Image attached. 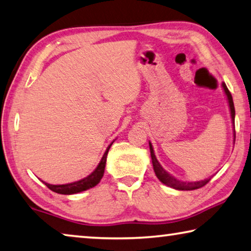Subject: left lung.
<instances>
[{"instance_id": "left-lung-1", "label": "left lung", "mask_w": 251, "mask_h": 251, "mask_svg": "<svg viewBox=\"0 0 251 251\" xmlns=\"http://www.w3.org/2000/svg\"><path fill=\"white\" fill-rule=\"evenodd\" d=\"M222 87H224V90L228 97V101H229V106H230V111H231V118H232V123L234 126V115H236V111H234V105H233V100H232V96L230 94L229 89L226 88V83H222ZM150 151H151V157H152V163H153V168H154V172L156 174V176L158 180H160L163 184L171 186V188L176 189V190H182V191H191V190H197L200 189L202 186H204L206 183H208L211 177L205 178L203 181H198V182H184V181H180L177 178L173 177L172 176L166 172V171L162 168L160 163L156 160V156H155L154 151H153V146L150 143Z\"/></svg>"}]
</instances>
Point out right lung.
I'll return each instance as SVG.
<instances>
[{"mask_svg":"<svg viewBox=\"0 0 251 251\" xmlns=\"http://www.w3.org/2000/svg\"><path fill=\"white\" fill-rule=\"evenodd\" d=\"M113 143H111V144H113ZM111 144L107 147L105 154L102 155V157H101V161L99 162L98 166L95 169V171L90 174V176H88L85 178H82V180L75 181L73 183H68V184L53 185V184H49V183H45V184L51 191H53V192L59 193V194H75L78 192H82V191H86L90 188H94L95 185H97L98 183L100 182L102 176H104L107 154H108V151L110 149Z\"/></svg>","mask_w":251,"mask_h":251,"instance_id":"add662e5","label":"right lung"}]
</instances>
